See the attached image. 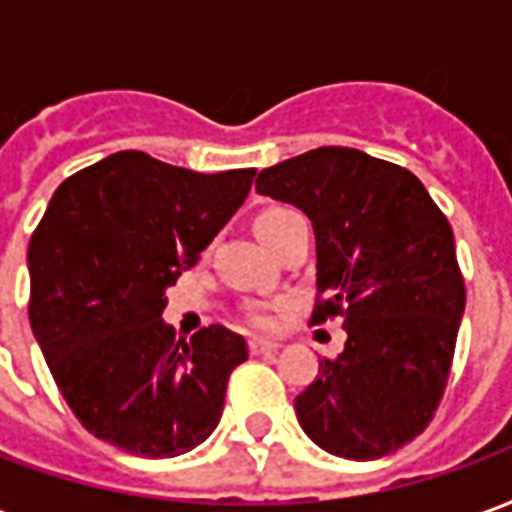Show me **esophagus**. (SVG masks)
<instances>
[{"instance_id":"obj_1","label":"esophagus","mask_w":512,"mask_h":512,"mask_svg":"<svg viewBox=\"0 0 512 512\" xmlns=\"http://www.w3.org/2000/svg\"><path fill=\"white\" fill-rule=\"evenodd\" d=\"M277 348H279L277 343H268V340H260V337H252V340H249V351H252L255 356L274 354Z\"/></svg>"}]
</instances>
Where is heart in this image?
Here are the masks:
<instances>
[{"label": "heart", "mask_w": 512, "mask_h": 512, "mask_svg": "<svg viewBox=\"0 0 512 512\" xmlns=\"http://www.w3.org/2000/svg\"><path fill=\"white\" fill-rule=\"evenodd\" d=\"M290 213H293L290 208H268V211H263L257 216L255 230L263 244L268 241V235L274 233L279 224H282V219H288ZM249 323H252L255 329H274V326H277V315L271 310H252L249 312Z\"/></svg>", "instance_id": "b5f03b06"}]
</instances>
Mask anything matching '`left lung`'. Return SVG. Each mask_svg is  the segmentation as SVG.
I'll use <instances>...</instances> for the list:
<instances>
[{
    "mask_svg": "<svg viewBox=\"0 0 512 512\" xmlns=\"http://www.w3.org/2000/svg\"><path fill=\"white\" fill-rule=\"evenodd\" d=\"M260 194L307 213L318 244L310 323L343 318L296 417L348 461L395 452L428 428L447 389L466 285L447 216L408 169L354 147H315L263 169Z\"/></svg>",
    "mask_w": 512,
    "mask_h": 512,
    "instance_id": "1",
    "label": "left lung"
}]
</instances>
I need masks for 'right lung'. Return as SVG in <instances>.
<instances>
[{
    "mask_svg": "<svg viewBox=\"0 0 512 512\" xmlns=\"http://www.w3.org/2000/svg\"><path fill=\"white\" fill-rule=\"evenodd\" d=\"M255 172L202 175L120 150L54 191L29 238V323L95 439L175 458L219 425L230 373L249 356L244 337L213 323L175 340L164 290L197 266Z\"/></svg>",
    "mask_w": 512,
    "mask_h": 512,
    "instance_id": "add662e5",
    "label": "right lung"
}]
</instances>
